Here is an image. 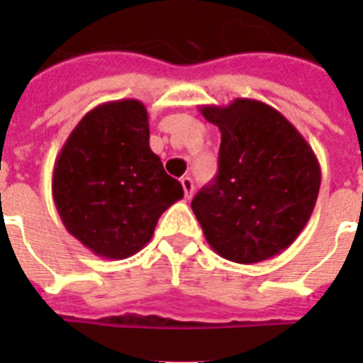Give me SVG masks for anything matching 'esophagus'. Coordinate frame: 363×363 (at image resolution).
I'll return each mask as SVG.
<instances>
[{"label":"esophagus","mask_w":363,"mask_h":363,"mask_svg":"<svg viewBox=\"0 0 363 363\" xmlns=\"http://www.w3.org/2000/svg\"><path fill=\"white\" fill-rule=\"evenodd\" d=\"M181 184H182V190H184V196H186V198H192V194H194L192 179H190V177H182Z\"/></svg>","instance_id":"esophagus-1"}]
</instances>
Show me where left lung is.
I'll list each match as a JSON object with an SVG mask.
<instances>
[{"label": "left lung", "mask_w": 363, "mask_h": 363, "mask_svg": "<svg viewBox=\"0 0 363 363\" xmlns=\"http://www.w3.org/2000/svg\"><path fill=\"white\" fill-rule=\"evenodd\" d=\"M199 111L222 135L218 175L192 199L205 239L235 264L273 258L307 226L320 190V164L292 122L258 99Z\"/></svg>", "instance_id": "left-lung-1"}]
</instances>
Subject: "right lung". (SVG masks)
<instances>
[{"mask_svg":"<svg viewBox=\"0 0 363 363\" xmlns=\"http://www.w3.org/2000/svg\"><path fill=\"white\" fill-rule=\"evenodd\" d=\"M148 139L147 107L118 99L82 116L56 158V211L65 230L96 256L124 259L139 252L162 213L184 196Z\"/></svg>","mask_w":363,"mask_h":363,"instance_id":"obj_1","label":"right lung"}]
</instances>
